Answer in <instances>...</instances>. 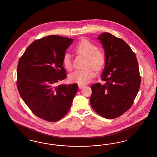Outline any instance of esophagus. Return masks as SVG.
Returning a JSON list of instances; mask_svg holds the SVG:
<instances>
[{"mask_svg":"<svg viewBox=\"0 0 157 157\" xmlns=\"http://www.w3.org/2000/svg\"><path fill=\"white\" fill-rule=\"evenodd\" d=\"M85 86V85H82V84H79L78 85V87H79V89H81L83 88H84Z\"/></svg>","mask_w":157,"mask_h":157,"instance_id":"esophagus-1","label":"esophagus"}]
</instances>
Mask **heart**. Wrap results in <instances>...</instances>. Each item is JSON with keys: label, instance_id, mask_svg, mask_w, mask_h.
I'll use <instances>...</instances> for the list:
<instances>
[{"label": "heart", "instance_id": "1", "mask_svg": "<svg viewBox=\"0 0 157 157\" xmlns=\"http://www.w3.org/2000/svg\"><path fill=\"white\" fill-rule=\"evenodd\" d=\"M96 45L83 39L79 41L75 47V51L78 54L85 56L88 59L87 67H90L97 71L101 70L105 64L106 58L105 54L98 51ZM63 67L68 70L72 69V59L69 53H66L63 57ZM96 76L94 71L91 68L85 70H76L69 76L70 81L79 84H85L92 80Z\"/></svg>", "mask_w": 157, "mask_h": 157}]
</instances>
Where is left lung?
I'll return each mask as SVG.
<instances>
[{
	"instance_id": "left-lung-1",
	"label": "left lung",
	"mask_w": 157,
	"mask_h": 157,
	"mask_svg": "<svg viewBox=\"0 0 157 157\" xmlns=\"http://www.w3.org/2000/svg\"><path fill=\"white\" fill-rule=\"evenodd\" d=\"M105 51L106 62L101 78L104 84L91 86L90 103L104 118L113 119L127 111L134 101L141 83L136 54L124 40L109 33L97 37Z\"/></svg>"
}]
</instances>
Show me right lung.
<instances>
[{
  "instance_id": "add662e5",
  "label": "right lung",
  "mask_w": 157,
  "mask_h": 157,
  "mask_svg": "<svg viewBox=\"0 0 157 157\" xmlns=\"http://www.w3.org/2000/svg\"><path fill=\"white\" fill-rule=\"evenodd\" d=\"M72 38L49 36L33 42L19 59V94L36 116L54 122L68 113L78 89L76 83L59 85L67 77L63 59Z\"/></svg>"
}]
</instances>
